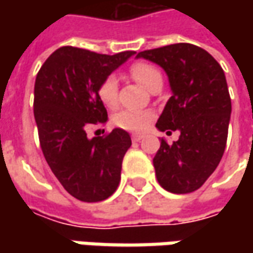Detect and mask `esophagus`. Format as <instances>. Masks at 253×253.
<instances>
[{
    "instance_id": "1",
    "label": "esophagus",
    "mask_w": 253,
    "mask_h": 253,
    "mask_svg": "<svg viewBox=\"0 0 253 253\" xmlns=\"http://www.w3.org/2000/svg\"><path fill=\"white\" fill-rule=\"evenodd\" d=\"M131 138L133 142H139L141 139H143V135H141V133H132Z\"/></svg>"
}]
</instances>
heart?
I'll return each mask as SVG.
<instances>
[{
  "mask_svg": "<svg viewBox=\"0 0 253 253\" xmlns=\"http://www.w3.org/2000/svg\"><path fill=\"white\" fill-rule=\"evenodd\" d=\"M129 73L133 77V80H136L138 83L143 85L145 88H148L151 91L152 88L158 83L163 82L161 70L158 67H155L151 63H145V62H138V63L132 64L129 69ZM98 98L100 101L110 110L117 108L118 105V80L115 76H108L105 77L98 87ZM153 120V112L146 111V110H124L118 112L112 122L125 131L131 132H141L145 131L149 124Z\"/></svg>",
  "mask_w": 253,
  "mask_h": 253,
  "instance_id": "heart-1",
  "label": "heart"
}]
</instances>
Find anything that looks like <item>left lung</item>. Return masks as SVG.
<instances>
[{
  "mask_svg": "<svg viewBox=\"0 0 253 253\" xmlns=\"http://www.w3.org/2000/svg\"><path fill=\"white\" fill-rule=\"evenodd\" d=\"M159 64L169 77L171 97L156 122L159 131H180L179 141L161 139L153 158L156 179L174 194L200 189L225 151L231 97L222 67L191 43H174L136 54Z\"/></svg>",
  "mask_w": 253,
  "mask_h": 253,
  "instance_id": "left-lung-1",
  "label": "left lung"
}]
</instances>
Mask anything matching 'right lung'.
I'll return each instance as SVG.
<instances>
[{"label":"right lung","mask_w":253,"mask_h":253,"mask_svg":"<svg viewBox=\"0 0 253 253\" xmlns=\"http://www.w3.org/2000/svg\"><path fill=\"white\" fill-rule=\"evenodd\" d=\"M133 54L126 50L110 56L63 46L36 76L34 114L44 159L66 191L80 201L108 199L120 184L122 159L132 143L129 133L115 128L88 139L85 128L107 122L98 87Z\"/></svg>","instance_id":"right-lung-1"}]
</instances>
